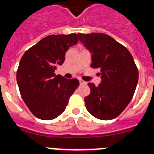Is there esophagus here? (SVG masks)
<instances>
[{"label":"esophagus","instance_id":"obj_1","mask_svg":"<svg viewBox=\"0 0 154 154\" xmlns=\"http://www.w3.org/2000/svg\"><path fill=\"white\" fill-rule=\"evenodd\" d=\"M79 83L80 85H85V84H86V82L85 81H83V80L79 79Z\"/></svg>","mask_w":154,"mask_h":154}]
</instances>
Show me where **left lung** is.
<instances>
[{
  "label": "left lung",
  "mask_w": 154,
  "mask_h": 154,
  "mask_svg": "<svg viewBox=\"0 0 154 154\" xmlns=\"http://www.w3.org/2000/svg\"><path fill=\"white\" fill-rule=\"evenodd\" d=\"M79 40L90 51L91 67L99 69L102 82H89L90 94L85 97L86 109L94 117L109 120L117 117L131 101L139 73L126 47L103 33L78 34Z\"/></svg>",
  "instance_id": "left-lung-1"
}]
</instances>
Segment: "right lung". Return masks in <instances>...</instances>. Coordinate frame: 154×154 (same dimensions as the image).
<instances>
[{"mask_svg": "<svg viewBox=\"0 0 154 154\" xmlns=\"http://www.w3.org/2000/svg\"><path fill=\"white\" fill-rule=\"evenodd\" d=\"M76 34L51 35L25 51L17 71V82L23 100L38 119L51 120L65 111L79 82L55 75L69 47L77 44Z\"/></svg>", "mask_w": 154, "mask_h": 154, "instance_id": "right-lung-1", "label": "right lung"}]
</instances>
